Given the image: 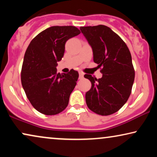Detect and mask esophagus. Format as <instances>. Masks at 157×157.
Returning <instances> with one entry per match:
<instances>
[{
	"label": "esophagus",
	"mask_w": 157,
	"mask_h": 157,
	"mask_svg": "<svg viewBox=\"0 0 157 157\" xmlns=\"http://www.w3.org/2000/svg\"><path fill=\"white\" fill-rule=\"evenodd\" d=\"M78 74H79V78H80V79L83 78V73L79 71Z\"/></svg>",
	"instance_id": "34e87169"
}]
</instances>
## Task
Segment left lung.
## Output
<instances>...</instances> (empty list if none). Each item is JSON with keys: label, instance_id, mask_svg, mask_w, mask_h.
<instances>
[{"label": "left lung", "instance_id": "left-lung-1", "mask_svg": "<svg viewBox=\"0 0 157 157\" xmlns=\"http://www.w3.org/2000/svg\"><path fill=\"white\" fill-rule=\"evenodd\" d=\"M80 30L91 45L94 61L103 74L98 79L84 75L91 83V89L86 93L87 106L98 115L113 114L126 104L132 93L135 71L129 49L106 25L83 26Z\"/></svg>", "mask_w": 157, "mask_h": 157}]
</instances>
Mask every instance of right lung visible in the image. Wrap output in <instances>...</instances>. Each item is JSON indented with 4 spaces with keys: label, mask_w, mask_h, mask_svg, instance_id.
I'll return each mask as SVG.
<instances>
[{
    "label": "right lung",
    "mask_w": 157,
    "mask_h": 157,
    "mask_svg": "<svg viewBox=\"0 0 157 157\" xmlns=\"http://www.w3.org/2000/svg\"><path fill=\"white\" fill-rule=\"evenodd\" d=\"M81 32L75 26H52L38 33L25 53L21 78L28 99L38 111L56 115L67 107L76 85L78 73H56L57 62L65 51L69 38Z\"/></svg>",
    "instance_id": "1"
}]
</instances>
